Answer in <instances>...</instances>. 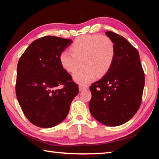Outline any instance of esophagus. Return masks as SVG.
Segmentation results:
<instances>
[{"mask_svg": "<svg viewBox=\"0 0 159 159\" xmlns=\"http://www.w3.org/2000/svg\"><path fill=\"white\" fill-rule=\"evenodd\" d=\"M79 91L80 92H82V91H84L85 90H88L89 87H88V85H79Z\"/></svg>", "mask_w": 159, "mask_h": 159, "instance_id": "34e87169", "label": "esophagus"}]
</instances>
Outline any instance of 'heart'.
Returning <instances> with one entry per match:
<instances>
[{
	"label": "heart",
	"instance_id": "1",
	"mask_svg": "<svg viewBox=\"0 0 159 159\" xmlns=\"http://www.w3.org/2000/svg\"><path fill=\"white\" fill-rule=\"evenodd\" d=\"M71 50L72 52L62 51L60 61L63 69L69 73H74L83 64L84 66L73 76L75 81L80 84L91 82L96 76L105 75L111 68L116 54L112 40L99 35L78 37L72 43Z\"/></svg>",
	"mask_w": 159,
	"mask_h": 159
}]
</instances>
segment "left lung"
Returning a JSON list of instances; mask_svg holds the SVG:
<instances>
[{
	"instance_id": "1",
	"label": "left lung",
	"mask_w": 159,
	"mask_h": 159,
	"mask_svg": "<svg viewBox=\"0 0 159 159\" xmlns=\"http://www.w3.org/2000/svg\"><path fill=\"white\" fill-rule=\"evenodd\" d=\"M116 54L108 72L90 86L89 109L99 123L117 126L128 121L140 107L144 74L138 51L125 38L107 31Z\"/></svg>"
}]
</instances>
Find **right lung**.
<instances>
[{
    "label": "right lung",
    "instance_id": "add662e5",
    "mask_svg": "<svg viewBox=\"0 0 159 159\" xmlns=\"http://www.w3.org/2000/svg\"><path fill=\"white\" fill-rule=\"evenodd\" d=\"M72 40L44 36L32 42L18 61L16 95L28 120L40 128L57 125L65 119L79 87L61 66V52ZM64 84L61 89H56Z\"/></svg>",
    "mask_w": 159,
    "mask_h": 159
}]
</instances>
